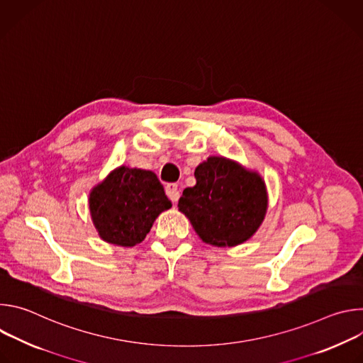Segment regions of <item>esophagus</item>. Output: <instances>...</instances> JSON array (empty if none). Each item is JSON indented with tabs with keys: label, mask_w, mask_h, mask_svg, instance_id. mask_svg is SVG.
Segmentation results:
<instances>
[{
	"label": "esophagus",
	"mask_w": 363,
	"mask_h": 363,
	"mask_svg": "<svg viewBox=\"0 0 363 363\" xmlns=\"http://www.w3.org/2000/svg\"><path fill=\"white\" fill-rule=\"evenodd\" d=\"M165 191H167V195L168 198L172 201V202H177L179 199V188H178V184H168L165 186Z\"/></svg>",
	"instance_id": "obj_1"
}]
</instances>
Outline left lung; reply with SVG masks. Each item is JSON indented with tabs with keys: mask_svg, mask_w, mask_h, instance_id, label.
<instances>
[{
	"mask_svg": "<svg viewBox=\"0 0 363 363\" xmlns=\"http://www.w3.org/2000/svg\"><path fill=\"white\" fill-rule=\"evenodd\" d=\"M196 184L178 201L196 234L206 244L233 247L260 227L267 210V191L255 172L233 161L211 157L195 169Z\"/></svg>",
	"mask_w": 363,
	"mask_h": 363,
	"instance_id": "left-lung-1",
	"label": "left lung"
}]
</instances>
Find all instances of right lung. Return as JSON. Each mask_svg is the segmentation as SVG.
I'll list each match as a JSON object with an SVG mask.
<instances>
[{
	"label": "right lung",
	"instance_id": "add662e5",
	"mask_svg": "<svg viewBox=\"0 0 363 363\" xmlns=\"http://www.w3.org/2000/svg\"><path fill=\"white\" fill-rule=\"evenodd\" d=\"M89 205L99 235L122 247L143 241L157 217L172 206L157 175L128 167L94 186Z\"/></svg>",
	"mask_w": 363,
	"mask_h": 363
}]
</instances>
